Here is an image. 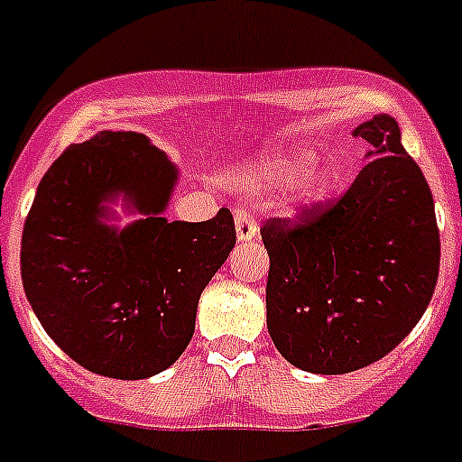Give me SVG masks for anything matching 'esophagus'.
Masks as SVG:
<instances>
[{
	"instance_id": "34e87169",
	"label": "esophagus",
	"mask_w": 462,
	"mask_h": 462,
	"mask_svg": "<svg viewBox=\"0 0 462 462\" xmlns=\"http://www.w3.org/2000/svg\"><path fill=\"white\" fill-rule=\"evenodd\" d=\"M235 227H237V239L239 242H251L258 235V223H255V216L249 208L239 207L235 211Z\"/></svg>"
}]
</instances>
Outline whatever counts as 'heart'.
<instances>
[{"mask_svg":"<svg viewBox=\"0 0 462 462\" xmlns=\"http://www.w3.org/2000/svg\"><path fill=\"white\" fill-rule=\"evenodd\" d=\"M317 154H319L317 143H293V145L284 147V150H277V152L267 154L263 159L265 176L273 183L286 185L291 180H296L303 171H308L303 178V183H300V199L308 201V204L327 199L333 189L338 188L340 178H343V159L328 157L313 167L311 164L315 163ZM310 165L313 167L312 170L309 169Z\"/></svg>","mask_w":462,"mask_h":462,"instance_id":"1","label":"heart"}]
</instances>
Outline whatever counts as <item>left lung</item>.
I'll use <instances>...</instances> for the list:
<instances>
[{"label": "left lung", "mask_w": 462, "mask_h": 462, "mask_svg": "<svg viewBox=\"0 0 462 462\" xmlns=\"http://www.w3.org/2000/svg\"><path fill=\"white\" fill-rule=\"evenodd\" d=\"M371 159L331 207L261 227L270 254L267 331L310 374L364 369L394 350L428 310L439 274L435 201L399 124L375 115L352 131Z\"/></svg>", "instance_id": "obj_1"}]
</instances>
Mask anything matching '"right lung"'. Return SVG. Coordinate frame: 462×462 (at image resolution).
<instances>
[{"instance_id": "1", "label": "right lung", "mask_w": 462, "mask_h": 462, "mask_svg": "<svg viewBox=\"0 0 462 462\" xmlns=\"http://www.w3.org/2000/svg\"><path fill=\"white\" fill-rule=\"evenodd\" d=\"M178 169L145 134L98 131L44 173L21 242L25 296L53 343L91 374L141 381L195 333L201 291L237 242L227 208L166 220ZM117 199L141 219L119 228Z\"/></svg>"}]
</instances>
